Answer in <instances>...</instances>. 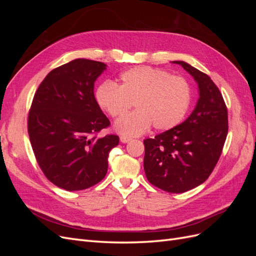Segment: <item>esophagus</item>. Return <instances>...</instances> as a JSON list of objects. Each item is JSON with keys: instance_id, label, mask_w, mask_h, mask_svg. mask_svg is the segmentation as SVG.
<instances>
[{"instance_id": "34e87169", "label": "esophagus", "mask_w": 256, "mask_h": 256, "mask_svg": "<svg viewBox=\"0 0 256 256\" xmlns=\"http://www.w3.org/2000/svg\"><path fill=\"white\" fill-rule=\"evenodd\" d=\"M120 142L122 143H128L129 141H131V138H128V136H120Z\"/></svg>"}]
</instances>
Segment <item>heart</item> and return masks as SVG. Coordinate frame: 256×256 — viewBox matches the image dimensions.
<instances>
[{"instance_id":"heart-1","label":"heart","mask_w":256,"mask_h":256,"mask_svg":"<svg viewBox=\"0 0 256 256\" xmlns=\"http://www.w3.org/2000/svg\"><path fill=\"white\" fill-rule=\"evenodd\" d=\"M98 106L111 118L125 114L134 102L136 110L115 122V130L125 136H138L152 125L170 130L182 122L192 100L189 82L162 69L140 66L124 72L118 84L104 82L96 90Z\"/></svg>"}]
</instances>
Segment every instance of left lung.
I'll use <instances>...</instances> for the list:
<instances>
[{"label":"left lung","mask_w":256,"mask_h":256,"mask_svg":"<svg viewBox=\"0 0 256 256\" xmlns=\"http://www.w3.org/2000/svg\"><path fill=\"white\" fill-rule=\"evenodd\" d=\"M198 84L196 109L180 125L144 140V171L161 190L182 193L203 184L218 162L228 131V108L218 86L206 74L174 60Z\"/></svg>","instance_id":"1"}]
</instances>
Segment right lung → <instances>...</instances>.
Instances as JSON below:
<instances>
[{
  "instance_id": "1",
  "label": "right lung",
  "mask_w": 256,
  "mask_h": 256,
  "mask_svg": "<svg viewBox=\"0 0 256 256\" xmlns=\"http://www.w3.org/2000/svg\"><path fill=\"white\" fill-rule=\"evenodd\" d=\"M102 62L76 58L51 70L38 86L28 118L37 164L48 180L67 191L102 182L116 134L99 138L110 126L94 96V83L106 69Z\"/></svg>"
}]
</instances>
